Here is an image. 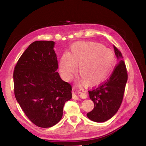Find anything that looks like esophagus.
<instances>
[{"label": "esophagus", "instance_id": "esophagus-1", "mask_svg": "<svg viewBox=\"0 0 146 146\" xmlns=\"http://www.w3.org/2000/svg\"><path fill=\"white\" fill-rule=\"evenodd\" d=\"M82 92H83V93H86V91H85L84 90V91H82ZM73 99L78 100H80V98H78V96L76 95L75 93H73Z\"/></svg>", "mask_w": 146, "mask_h": 146}]
</instances>
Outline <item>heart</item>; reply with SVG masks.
Listing matches in <instances>:
<instances>
[{"instance_id":"1","label":"heart","mask_w":146,"mask_h":146,"mask_svg":"<svg viewBox=\"0 0 146 146\" xmlns=\"http://www.w3.org/2000/svg\"><path fill=\"white\" fill-rule=\"evenodd\" d=\"M115 62L113 53L101 44L77 42L71 47L69 55L64 54L62 56L59 69L62 77L69 80L78 66V73L84 84L93 87L107 78Z\"/></svg>"}]
</instances>
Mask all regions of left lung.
Segmentation results:
<instances>
[{
  "mask_svg": "<svg viewBox=\"0 0 146 146\" xmlns=\"http://www.w3.org/2000/svg\"><path fill=\"white\" fill-rule=\"evenodd\" d=\"M118 62L109 78L89 90L90 97L94 102V108L87 113L88 117L96 122H103L115 115L122 102L127 72L122 55L117 47L113 46Z\"/></svg>",
  "mask_w": 146,
  "mask_h": 146,
  "instance_id": "obj_1",
  "label": "left lung"
}]
</instances>
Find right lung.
I'll use <instances>...</instances> for the list:
<instances>
[{
    "instance_id": "add662e5",
    "label": "right lung",
    "mask_w": 146,
    "mask_h": 146,
    "mask_svg": "<svg viewBox=\"0 0 146 146\" xmlns=\"http://www.w3.org/2000/svg\"><path fill=\"white\" fill-rule=\"evenodd\" d=\"M53 41L31 43L19 58L13 71L16 100L31 122L50 127L61 120L66 102L72 97V86L56 70Z\"/></svg>"
}]
</instances>
